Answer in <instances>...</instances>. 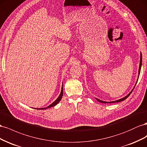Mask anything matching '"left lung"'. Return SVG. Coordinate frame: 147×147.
Returning <instances> with one entry per match:
<instances>
[{
    "instance_id": "1",
    "label": "left lung",
    "mask_w": 147,
    "mask_h": 147,
    "mask_svg": "<svg viewBox=\"0 0 147 147\" xmlns=\"http://www.w3.org/2000/svg\"><path fill=\"white\" fill-rule=\"evenodd\" d=\"M142 53L140 52V64H139V75H138V78H139V75H140V70H141V67H142ZM137 81H138V79H137V81H136V84H135V86H136V84L137 83ZM135 86L134 87V88L132 89V90L129 92V93L125 96V97H123V98H121V99H119V100H115V101H112V102H105V101H103V100H99L98 98H96V100H97L98 102H100V103H118V102H122V101H123V100H125L130 95V94H131V92H132V90H134V87H135Z\"/></svg>"
}]
</instances>
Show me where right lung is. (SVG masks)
I'll return each mask as SVG.
<instances>
[{"label": "right lung", "mask_w": 147, "mask_h": 147, "mask_svg": "<svg viewBox=\"0 0 147 147\" xmlns=\"http://www.w3.org/2000/svg\"><path fill=\"white\" fill-rule=\"evenodd\" d=\"M63 85H62V87H61V92H60V95L58 96V97L52 103H51L50 105H49L48 107H45V108H35V109H37V110H45V109H47V108H51V107H53L54 106H55L56 105H57L58 103L60 102V101L61 100V98H62V96H63Z\"/></svg>", "instance_id": "add662e5"}]
</instances>
